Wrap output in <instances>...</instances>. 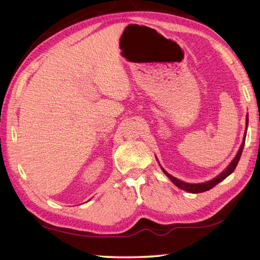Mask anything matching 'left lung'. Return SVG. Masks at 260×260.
<instances>
[{
	"mask_svg": "<svg viewBox=\"0 0 260 260\" xmlns=\"http://www.w3.org/2000/svg\"><path fill=\"white\" fill-rule=\"evenodd\" d=\"M245 121H247V125H248V115H247V120H245ZM245 131H247V129H245ZM244 139H245V134H244ZM243 146H244V140H243V142H242L241 146H240L239 152L237 153V155H235V158L233 159V161L230 164V166H229L228 168H226L223 173L219 174L218 176L215 177L214 179H211V181L206 182V183H200V184L184 183V182H182V181H179V179L175 178L174 176H172L171 174H168L166 171H165L164 168H161V169H162V172H164L165 174H166V175L169 177V179H171V181H172L174 184H175L176 186H178L179 188H182V190L187 191V192H190V193H201V192L208 191V190H210V188L216 186L217 184L223 181V179H225L226 177H228V176L230 175V174H232V173L234 172V169H235V167H237V165H238V162H239L240 158H241Z\"/></svg>",
	"mask_w": 260,
	"mask_h": 260,
	"instance_id": "left-lung-1",
	"label": "left lung"
}]
</instances>
